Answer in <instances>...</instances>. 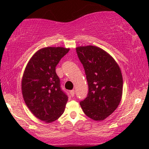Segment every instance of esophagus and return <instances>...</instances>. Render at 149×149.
Returning <instances> with one entry per match:
<instances>
[{"instance_id": "1", "label": "esophagus", "mask_w": 149, "mask_h": 149, "mask_svg": "<svg viewBox=\"0 0 149 149\" xmlns=\"http://www.w3.org/2000/svg\"><path fill=\"white\" fill-rule=\"evenodd\" d=\"M70 93L71 96L74 97V89H72V90H71V91H70Z\"/></svg>"}]
</instances>
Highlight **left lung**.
I'll return each mask as SVG.
<instances>
[{
    "mask_svg": "<svg viewBox=\"0 0 149 149\" xmlns=\"http://www.w3.org/2000/svg\"><path fill=\"white\" fill-rule=\"evenodd\" d=\"M84 67L89 92L81 102L84 113L94 121L104 120L117 109L123 94V77L113 57L102 49L87 45L76 47Z\"/></svg>",
    "mask_w": 149,
    "mask_h": 149,
    "instance_id": "8db88e82",
    "label": "left lung"
}]
</instances>
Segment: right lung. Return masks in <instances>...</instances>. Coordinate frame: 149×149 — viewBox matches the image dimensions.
<instances>
[{"label":"right lung","mask_w":149,"mask_h":149,"mask_svg":"<svg viewBox=\"0 0 149 149\" xmlns=\"http://www.w3.org/2000/svg\"><path fill=\"white\" fill-rule=\"evenodd\" d=\"M70 49L47 47L40 49L28 61L22 79L24 102L31 113L45 123L64 113L68 97L61 90L56 66Z\"/></svg>","instance_id":"1"}]
</instances>
